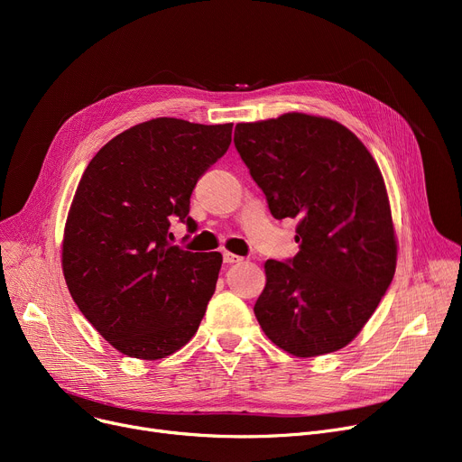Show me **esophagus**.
Returning <instances> with one entry per match:
<instances>
[{
  "mask_svg": "<svg viewBox=\"0 0 462 462\" xmlns=\"http://www.w3.org/2000/svg\"><path fill=\"white\" fill-rule=\"evenodd\" d=\"M223 260H225V263H237V262H241L244 258L234 254V253H230V251H225V253H223Z\"/></svg>",
  "mask_w": 462,
  "mask_h": 462,
  "instance_id": "obj_1",
  "label": "esophagus"
}]
</instances>
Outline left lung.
I'll use <instances>...</instances> for the list:
<instances>
[{
	"mask_svg": "<svg viewBox=\"0 0 462 462\" xmlns=\"http://www.w3.org/2000/svg\"><path fill=\"white\" fill-rule=\"evenodd\" d=\"M236 131V150L272 215L300 221V253L263 265L256 320L292 356L341 350L395 275L397 241L380 168L352 131L328 117L292 112Z\"/></svg>",
	"mask_w": 462,
	"mask_h": 462,
	"instance_id": "1",
	"label": "left lung"
}]
</instances>
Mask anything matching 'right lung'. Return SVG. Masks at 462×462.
<instances>
[{"label":"right lung","instance_id":"obj_1","mask_svg":"<svg viewBox=\"0 0 462 462\" xmlns=\"http://www.w3.org/2000/svg\"><path fill=\"white\" fill-rule=\"evenodd\" d=\"M232 142V124L176 117L138 124L97 152L72 199L61 265L88 322L129 357L161 359L197 333L221 253L172 245L178 217L194 232L190 194Z\"/></svg>","mask_w":462,"mask_h":462}]
</instances>
